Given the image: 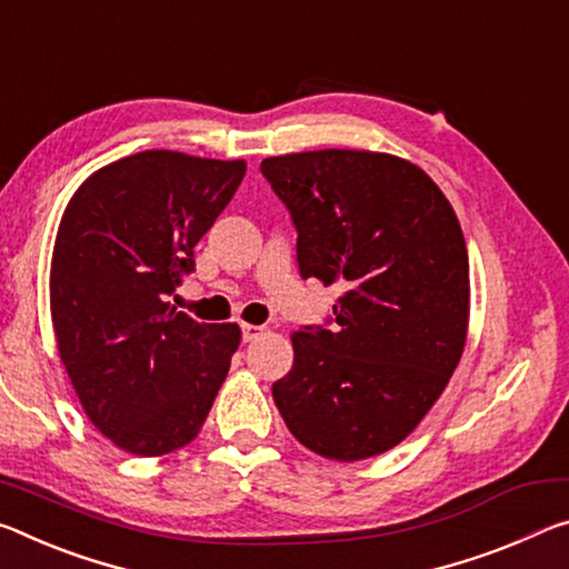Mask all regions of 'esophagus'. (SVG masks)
<instances>
[{"instance_id":"1","label":"esophagus","mask_w":569,"mask_h":569,"mask_svg":"<svg viewBox=\"0 0 569 569\" xmlns=\"http://www.w3.org/2000/svg\"><path fill=\"white\" fill-rule=\"evenodd\" d=\"M263 331L266 327H258V323H242V339L246 341H256Z\"/></svg>"}]
</instances>
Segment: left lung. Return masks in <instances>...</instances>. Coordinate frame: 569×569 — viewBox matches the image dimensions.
<instances>
[{"mask_svg":"<svg viewBox=\"0 0 569 569\" xmlns=\"http://www.w3.org/2000/svg\"><path fill=\"white\" fill-rule=\"evenodd\" d=\"M260 171L291 210L301 276L345 286L333 331L291 333L276 408L313 453L380 456L418 428L461 362L471 311L461 222L426 171L385 151H301Z\"/></svg>","mask_w":569,"mask_h":569,"instance_id":"1","label":"left lung"}]
</instances>
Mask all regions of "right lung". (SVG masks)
<instances>
[{
  "instance_id": "obj_1",
  "label": "right lung",
  "mask_w": 569,
  "mask_h": 569,
  "mask_svg": "<svg viewBox=\"0 0 569 569\" xmlns=\"http://www.w3.org/2000/svg\"><path fill=\"white\" fill-rule=\"evenodd\" d=\"M246 161L151 149L93 171L60 218L50 317L88 420L126 453L167 456L202 430L240 345L169 296Z\"/></svg>"
}]
</instances>
